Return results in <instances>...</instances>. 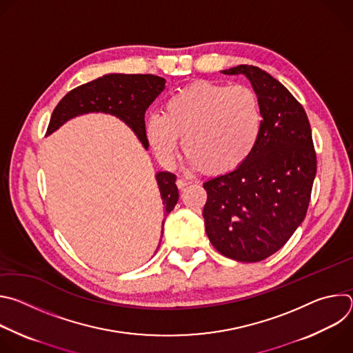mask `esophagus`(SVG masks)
<instances>
[{
    "mask_svg": "<svg viewBox=\"0 0 353 353\" xmlns=\"http://www.w3.org/2000/svg\"><path fill=\"white\" fill-rule=\"evenodd\" d=\"M176 184H177V187H179L180 190H183L184 187H187V185L190 184V181H188V180H185V179H179Z\"/></svg>",
    "mask_w": 353,
    "mask_h": 353,
    "instance_id": "1",
    "label": "esophagus"
}]
</instances>
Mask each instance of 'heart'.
Instances as JSON below:
<instances>
[{
	"label": "heart",
	"mask_w": 353,
	"mask_h": 353,
	"mask_svg": "<svg viewBox=\"0 0 353 353\" xmlns=\"http://www.w3.org/2000/svg\"><path fill=\"white\" fill-rule=\"evenodd\" d=\"M264 123L259 93L247 85L199 81L173 93L163 113L146 119V138L155 155L170 162L179 138L185 159L205 174L232 173L248 161Z\"/></svg>",
	"instance_id": "obj_1"
}]
</instances>
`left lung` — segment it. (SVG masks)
Returning a JSON list of instances; mask_svg holds the SVG:
<instances>
[{
	"mask_svg": "<svg viewBox=\"0 0 353 353\" xmlns=\"http://www.w3.org/2000/svg\"><path fill=\"white\" fill-rule=\"evenodd\" d=\"M222 72L250 79L264 123L248 161L204 183L205 232L225 257L257 263L283 247L306 218L317 157L307 114L279 81L254 65Z\"/></svg>",
	"mask_w": 353,
	"mask_h": 353,
	"instance_id": "left-lung-1",
	"label": "left lung"
}]
</instances>
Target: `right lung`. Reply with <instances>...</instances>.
Masks as SVG:
<instances>
[{
  "mask_svg": "<svg viewBox=\"0 0 353 353\" xmlns=\"http://www.w3.org/2000/svg\"><path fill=\"white\" fill-rule=\"evenodd\" d=\"M165 83V78L152 74H109L77 86L56 106L46 134H52L67 120L78 114L103 112L117 116L128 124L142 145L148 148L145 112L163 90ZM157 181L165 205V214L168 215L179 201L176 174L161 172L157 174Z\"/></svg>",
  "mask_w": 353,
  "mask_h": 353,
  "instance_id": "add662e5",
  "label": "right lung"
}]
</instances>
